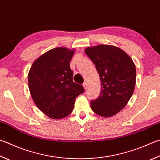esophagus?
<instances>
[{"instance_id": "34e87169", "label": "esophagus", "mask_w": 160, "mask_h": 160, "mask_svg": "<svg viewBox=\"0 0 160 160\" xmlns=\"http://www.w3.org/2000/svg\"><path fill=\"white\" fill-rule=\"evenodd\" d=\"M83 88H84V89H85V90H86V89H88V83H87V82H85V83H84V84H83Z\"/></svg>"}]
</instances>
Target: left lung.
<instances>
[{
    "label": "left lung",
    "mask_w": 160,
    "mask_h": 160,
    "mask_svg": "<svg viewBox=\"0 0 160 160\" xmlns=\"http://www.w3.org/2000/svg\"><path fill=\"white\" fill-rule=\"evenodd\" d=\"M85 52L95 64L101 84L99 97L92 101L91 108L101 117H112L125 107L134 91V63L125 52L113 45L88 47Z\"/></svg>",
    "instance_id": "1"
}]
</instances>
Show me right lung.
Masks as SVG:
<instances>
[{"label": "right lung", "mask_w": 160, "mask_h": 160, "mask_svg": "<svg viewBox=\"0 0 160 160\" xmlns=\"http://www.w3.org/2000/svg\"><path fill=\"white\" fill-rule=\"evenodd\" d=\"M74 49L56 48L34 61L28 74L32 99L52 119H62L73 110L75 98L84 92L82 85L72 81L70 62Z\"/></svg>", "instance_id": "1"}]
</instances>
